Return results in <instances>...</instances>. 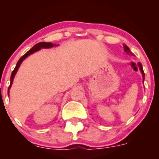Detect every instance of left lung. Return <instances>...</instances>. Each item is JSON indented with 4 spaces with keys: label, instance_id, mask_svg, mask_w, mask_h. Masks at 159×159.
Masks as SVG:
<instances>
[{
    "label": "left lung",
    "instance_id": "left-lung-1",
    "mask_svg": "<svg viewBox=\"0 0 159 159\" xmlns=\"http://www.w3.org/2000/svg\"><path fill=\"white\" fill-rule=\"evenodd\" d=\"M123 48H124V51H125V52L126 53H128V54H129V53H130V54H132L130 49H129V48L126 45H123ZM138 65H139L140 70V72H141L142 75H143V80H144V72L143 70V67H142V65H141V63H138Z\"/></svg>",
    "mask_w": 159,
    "mask_h": 159
}]
</instances>
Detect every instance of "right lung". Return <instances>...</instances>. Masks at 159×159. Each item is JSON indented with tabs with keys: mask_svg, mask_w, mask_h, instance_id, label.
I'll use <instances>...</instances> for the list:
<instances>
[{
	"mask_svg": "<svg viewBox=\"0 0 159 159\" xmlns=\"http://www.w3.org/2000/svg\"><path fill=\"white\" fill-rule=\"evenodd\" d=\"M54 45H53L52 43H45V42H43V43H37V44H36L35 45H34V47H33L32 48H30V50L27 52L26 54H25V55H23L22 57H21V58L19 59V61H18L17 64H16V68L14 69V70L12 71V75H11V77H10V87H9V89H8V94H9V90H10V88L11 87V85H12V81H13V78L14 77H15V75L16 72H17L18 69H19L20 65H21V63H22V61H24V60L25 59V58L27 57H28L30 54H33V53L37 52V51H39L42 48H51V47H53Z\"/></svg>",
	"mask_w": 159,
	"mask_h": 159,
	"instance_id": "obj_1",
	"label": "right lung"
}]
</instances>
